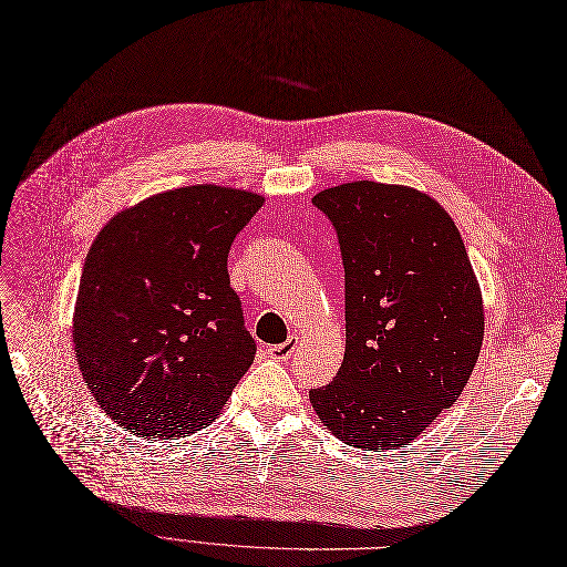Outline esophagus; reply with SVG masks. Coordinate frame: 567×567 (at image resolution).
I'll use <instances>...</instances> for the list:
<instances>
[{
	"label": "esophagus",
	"mask_w": 567,
	"mask_h": 567,
	"mask_svg": "<svg viewBox=\"0 0 567 567\" xmlns=\"http://www.w3.org/2000/svg\"><path fill=\"white\" fill-rule=\"evenodd\" d=\"M297 346H299V341H297V337H291V339H287L285 343H278V346H268V358H272V360H289L291 354H295V350H297Z\"/></svg>",
	"instance_id": "obj_1"
}]
</instances>
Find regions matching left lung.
Instances as JSON below:
<instances>
[{
	"mask_svg": "<svg viewBox=\"0 0 567 567\" xmlns=\"http://www.w3.org/2000/svg\"><path fill=\"white\" fill-rule=\"evenodd\" d=\"M337 228L346 268V358L310 390L343 444H411L467 385L484 341V303L460 230L427 194L350 182L312 198Z\"/></svg>",
	"mask_w": 567,
	"mask_h": 567,
	"instance_id": "left-lung-1",
	"label": "left lung"
}]
</instances>
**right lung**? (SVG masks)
<instances>
[{
    "instance_id": "1",
    "label": "right lung",
    "mask_w": 567,
    "mask_h": 567,
    "mask_svg": "<svg viewBox=\"0 0 567 567\" xmlns=\"http://www.w3.org/2000/svg\"><path fill=\"white\" fill-rule=\"evenodd\" d=\"M261 205L240 188L184 186L123 209L97 234L72 337L83 381L123 430H203L255 362L226 261Z\"/></svg>"
}]
</instances>
